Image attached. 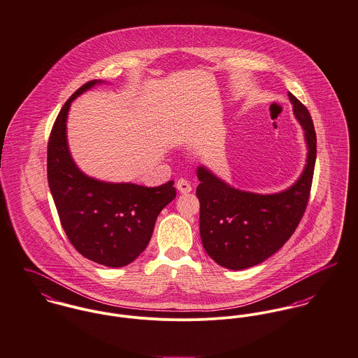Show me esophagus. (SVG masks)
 Listing matches in <instances>:
<instances>
[{
    "label": "esophagus",
    "instance_id": "obj_1",
    "mask_svg": "<svg viewBox=\"0 0 358 358\" xmlns=\"http://www.w3.org/2000/svg\"><path fill=\"white\" fill-rule=\"evenodd\" d=\"M176 187H177V189H178V192H180V194H188V192H191V191H192L191 184H189L185 178H180V180L177 181Z\"/></svg>",
    "mask_w": 358,
    "mask_h": 358
}]
</instances>
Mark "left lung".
<instances>
[{"label":"left lung","mask_w":358,"mask_h":358,"mask_svg":"<svg viewBox=\"0 0 358 358\" xmlns=\"http://www.w3.org/2000/svg\"><path fill=\"white\" fill-rule=\"evenodd\" d=\"M294 115L305 131L308 158L301 177L288 189L259 195L240 191L214 176L196 170L200 184V238L206 252L221 266L241 271L278 251L299 225L310 196L317 138L308 108L288 93Z\"/></svg>","instance_id":"8db88e82"}]
</instances>
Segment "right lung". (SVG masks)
<instances>
[{
	"label": "right lung",
	"mask_w": 358,
	"mask_h": 358,
	"mask_svg": "<svg viewBox=\"0 0 358 358\" xmlns=\"http://www.w3.org/2000/svg\"><path fill=\"white\" fill-rule=\"evenodd\" d=\"M101 80H89L66 101L48 144V184L62 227L85 258L110 268L133 262L148 245L160 211L176 198L174 181L148 188L104 182L83 174L67 144L74 99Z\"/></svg>",
	"instance_id": "add662e5"
}]
</instances>
